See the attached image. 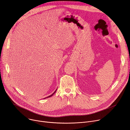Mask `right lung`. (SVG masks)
Listing matches in <instances>:
<instances>
[{
  "instance_id": "1",
  "label": "right lung",
  "mask_w": 130,
  "mask_h": 130,
  "mask_svg": "<svg viewBox=\"0 0 130 130\" xmlns=\"http://www.w3.org/2000/svg\"><path fill=\"white\" fill-rule=\"evenodd\" d=\"M56 90H57V89H56ZM56 90H55V91H54V92H53V93L51 95H50V96H48V97H46V98H44V99H45V98H49V97H52V96H53V94H54V93H55V92H56Z\"/></svg>"
}]
</instances>
